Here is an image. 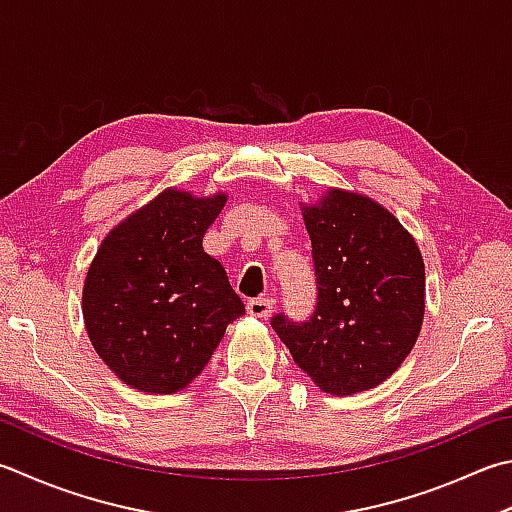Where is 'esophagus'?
I'll return each instance as SVG.
<instances>
[{
  "mask_svg": "<svg viewBox=\"0 0 512 512\" xmlns=\"http://www.w3.org/2000/svg\"><path fill=\"white\" fill-rule=\"evenodd\" d=\"M272 307H274V298H252V301L247 303V312L256 318H265L272 314Z\"/></svg>",
  "mask_w": 512,
  "mask_h": 512,
  "instance_id": "1",
  "label": "esophagus"
}]
</instances>
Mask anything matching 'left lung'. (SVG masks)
<instances>
[{"label":"left lung","instance_id":"1","mask_svg":"<svg viewBox=\"0 0 512 512\" xmlns=\"http://www.w3.org/2000/svg\"><path fill=\"white\" fill-rule=\"evenodd\" d=\"M318 283L307 323L283 314L272 327L323 392L376 388L401 368L426 312V267L417 240L370 196L327 187L301 205Z\"/></svg>","mask_w":512,"mask_h":512}]
</instances>
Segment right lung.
Masks as SVG:
<instances>
[{"instance_id":"right-lung-1","label":"right lung","mask_w":512,"mask_h":512,"mask_svg":"<svg viewBox=\"0 0 512 512\" xmlns=\"http://www.w3.org/2000/svg\"><path fill=\"white\" fill-rule=\"evenodd\" d=\"M227 194L169 187L104 236L82 289L91 345L120 381L149 394L185 390L229 323L245 314L225 267L202 249Z\"/></svg>"}]
</instances>
